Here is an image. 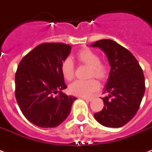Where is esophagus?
Listing matches in <instances>:
<instances>
[{"label":"esophagus","mask_w":152,"mask_h":152,"mask_svg":"<svg viewBox=\"0 0 152 152\" xmlns=\"http://www.w3.org/2000/svg\"><path fill=\"white\" fill-rule=\"evenodd\" d=\"M82 99H83V100H86V101H91L92 100L93 98L92 97H84V96H83V97H81Z\"/></svg>","instance_id":"34e87169"}]
</instances>
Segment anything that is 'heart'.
<instances>
[{
  "label": "heart",
  "instance_id": "obj_1",
  "mask_svg": "<svg viewBox=\"0 0 152 152\" xmlns=\"http://www.w3.org/2000/svg\"><path fill=\"white\" fill-rule=\"evenodd\" d=\"M77 59L83 64L90 67L89 77L95 76L102 80L107 74V67L100 62L99 56L90 49H83L76 54ZM61 70L64 78L70 80L74 76V64L70 58H66L61 64ZM99 88V83L96 80L91 79L88 80H75L69 87L70 93L79 96H88Z\"/></svg>",
  "mask_w": 152,
  "mask_h": 152
}]
</instances>
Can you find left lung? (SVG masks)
Segmentation results:
<instances>
[{"mask_svg": "<svg viewBox=\"0 0 152 152\" xmlns=\"http://www.w3.org/2000/svg\"><path fill=\"white\" fill-rule=\"evenodd\" d=\"M105 53L111 69L102 98L104 106L94 114L102 125L120 128L136 115L145 91V80L141 67L133 55L116 42L102 39L91 45Z\"/></svg>", "mask_w": 152, "mask_h": 152, "instance_id": "left-lung-1", "label": "left lung"}]
</instances>
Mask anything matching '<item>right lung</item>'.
<instances>
[{"label": "right lung", "instance_id": "1", "mask_svg": "<svg viewBox=\"0 0 152 152\" xmlns=\"http://www.w3.org/2000/svg\"><path fill=\"white\" fill-rule=\"evenodd\" d=\"M71 46L60 42L36 46L19 64L15 76V99L24 117L41 128H55L71 112L77 99L61 91L67 86L61 64ZM59 92L58 96H54Z\"/></svg>", "mask_w": 152, "mask_h": 152}]
</instances>
